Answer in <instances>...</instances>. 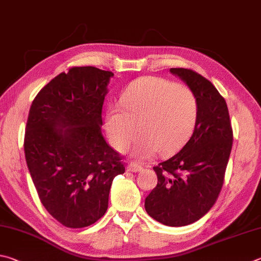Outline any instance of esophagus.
<instances>
[{
    "label": "esophagus",
    "instance_id": "obj_1",
    "mask_svg": "<svg viewBox=\"0 0 261 261\" xmlns=\"http://www.w3.org/2000/svg\"><path fill=\"white\" fill-rule=\"evenodd\" d=\"M127 170L130 171V172H140V171L143 170V166L141 165V164L136 163V162H132V163L128 164Z\"/></svg>",
    "mask_w": 261,
    "mask_h": 261
}]
</instances>
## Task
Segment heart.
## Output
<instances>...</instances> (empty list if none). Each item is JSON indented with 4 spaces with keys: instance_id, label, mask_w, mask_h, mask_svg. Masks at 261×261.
<instances>
[{
    "instance_id": "heart-1",
    "label": "heart",
    "mask_w": 261,
    "mask_h": 261,
    "mask_svg": "<svg viewBox=\"0 0 261 261\" xmlns=\"http://www.w3.org/2000/svg\"><path fill=\"white\" fill-rule=\"evenodd\" d=\"M121 110L107 113L110 141L119 151L141 136L134 152L151 157L157 151H174L193 133L198 116V98L187 86L164 77L148 76L135 81L123 94Z\"/></svg>"
}]
</instances>
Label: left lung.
<instances>
[{
	"label": "left lung",
	"instance_id": "left-lung-1",
	"mask_svg": "<svg viewBox=\"0 0 261 261\" xmlns=\"http://www.w3.org/2000/svg\"><path fill=\"white\" fill-rule=\"evenodd\" d=\"M198 98L194 133L181 151L153 167L158 184L145 198V211L171 227L190 225L217 202L232 147L227 103L212 82L190 68H171Z\"/></svg>",
	"mask_w": 261,
	"mask_h": 261
}]
</instances>
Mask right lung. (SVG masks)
Returning <instances> with one entry per match:
<instances>
[{"instance_id":"obj_1","label":"right lung","mask_w":261,"mask_h":261,"mask_svg":"<svg viewBox=\"0 0 261 261\" xmlns=\"http://www.w3.org/2000/svg\"><path fill=\"white\" fill-rule=\"evenodd\" d=\"M112 72L73 66L45 85L32 102L24 151L39 198L68 228L93 225L108 210L122 157L100 130Z\"/></svg>"}]
</instances>
